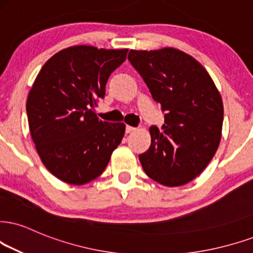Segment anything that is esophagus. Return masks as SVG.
Returning <instances> with one entry per match:
<instances>
[{
	"label": "esophagus",
	"instance_id": "obj_1",
	"mask_svg": "<svg viewBox=\"0 0 253 253\" xmlns=\"http://www.w3.org/2000/svg\"><path fill=\"white\" fill-rule=\"evenodd\" d=\"M135 130H137V127H135V126H126V133H130V132L135 131Z\"/></svg>",
	"mask_w": 253,
	"mask_h": 253
}]
</instances>
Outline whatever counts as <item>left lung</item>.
Returning <instances> with one entry per match:
<instances>
[{
  "label": "left lung",
  "mask_w": 253,
  "mask_h": 253,
  "mask_svg": "<svg viewBox=\"0 0 253 253\" xmlns=\"http://www.w3.org/2000/svg\"><path fill=\"white\" fill-rule=\"evenodd\" d=\"M127 60L164 112L163 132L150 127L151 145L139 161L165 186L189 183L207 168L219 145L223 102L205 68L172 48L130 50Z\"/></svg>",
  "instance_id": "8db88e82"
}]
</instances>
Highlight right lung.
Here are the masks:
<instances>
[{
	"label": "right lung",
	"instance_id": "right-lung-1",
	"mask_svg": "<svg viewBox=\"0 0 253 253\" xmlns=\"http://www.w3.org/2000/svg\"><path fill=\"white\" fill-rule=\"evenodd\" d=\"M127 49L77 45L46 61L27 101L30 135L43 164L74 185L97 178L120 145L123 123L98 120L96 101L104 98L110 75L126 61Z\"/></svg>",
	"mask_w": 253,
	"mask_h": 253
}]
</instances>
